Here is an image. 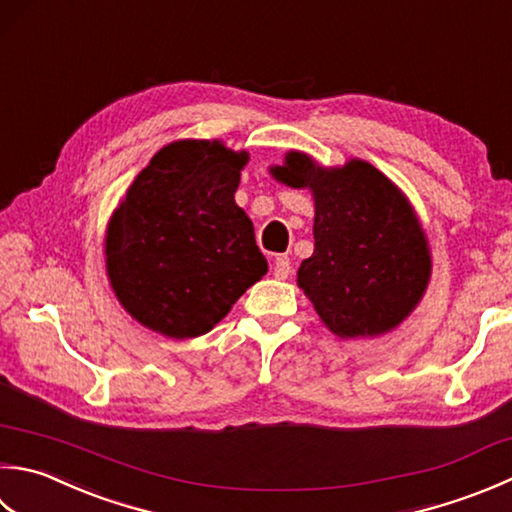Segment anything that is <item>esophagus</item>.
Returning <instances> with one entry per match:
<instances>
[{"label":"esophagus","mask_w":512,"mask_h":512,"mask_svg":"<svg viewBox=\"0 0 512 512\" xmlns=\"http://www.w3.org/2000/svg\"><path fill=\"white\" fill-rule=\"evenodd\" d=\"M273 275L277 279H286L290 275V262L288 257H277L275 264H273Z\"/></svg>","instance_id":"esophagus-1"}]
</instances>
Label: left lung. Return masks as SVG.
<instances>
[{"instance_id": "obj_1", "label": "left lung", "mask_w": 512, "mask_h": 512, "mask_svg": "<svg viewBox=\"0 0 512 512\" xmlns=\"http://www.w3.org/2000/svg\"><path fill=\"white\" fill-rule=\"evenodd\" d=\"M270 173L315 197V250L297 284L339 337L388 333L413 313L430 279V250L413 206L390 179L362 159L317 166L290 150Z\"/></svg>"}]
</instances>
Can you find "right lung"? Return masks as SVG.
Wrapping results in <instances>:
<instances>
[{"mask_svg": "<svg viewBox=\"0 0 512 512\" xmlns=\"http://www.w3.org/2000/svg\"><path fill=\"white\" fill-rule=\"evenodd\" d=\"M246 150L184 139L130 184L106 230L110 286L139 324L166 337L208 333L266 275L255 228L235 204Z\"/></svg>", "mask_w": 512, "mask_h": 512, "instance_id": "right-lung-1", "label": "right lung"}]
</instances>
